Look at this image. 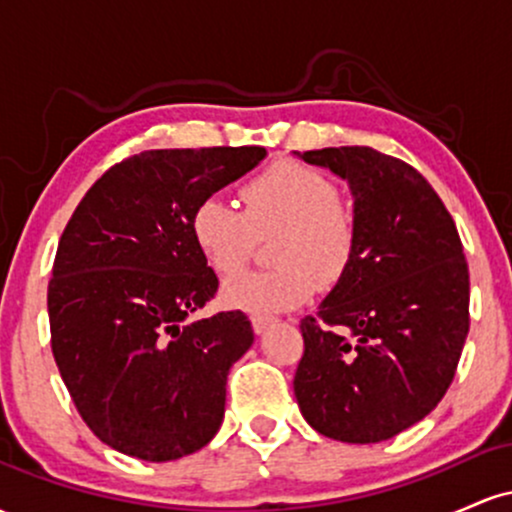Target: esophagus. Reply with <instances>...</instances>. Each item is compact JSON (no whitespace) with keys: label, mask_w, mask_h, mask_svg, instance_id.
Instances as JSON below:
<instances>
[{"label":"esophagus","mask_w":512,"mask_h":512,"mask_svg":"<svg viewBox=\"0 0 512 512\" xmlns=\"http://www.w3.org/2000/svg\"><path fill=\"white\" fill-rule=\"evenodd\" d=\"M250 320H252V330H255L257 334H262L269 325H274V317L272 315H252Z\"/></svg>","instance_id":"esophagus-1"}]
</instances>
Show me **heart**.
<instances>
[{"instance_id": "1", "label": "heart", "mask_w": 512, "mask_h": 512, "mask_svg": "<svg viewBox=\"0 0 512 512\" xmlns=\"http://www.w3.org/2000/svg\"><path fill=\"white\" fill-rule=\"evenodd\" d=\"M240 199L243 211L223 197H207L192 214V238L223 276L243 269L260 238L277 233L269 250L276 267L233 276L223 286L228 305L255 315L281 313L308 301L317 284L334 286L349 272L356 216L325 173L276 161L240 190Z\"/></svg>"}]
</instances>
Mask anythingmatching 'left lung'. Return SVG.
Instances as JSON below:
<instances>
[{"label": "left lung", "mask_w": 512, "mask_h": 512, "mask_svg": "<svg viewBox=\"0 0 512 512\" xmlns=\"http://www.w3.org/2000/svg\"><path fill=\"white\" fill-rule=\"evenodd\" d=\"M349 182L358 240L349 272L301 320L293 392L310 426L380 443L438 407L469 332V269L450 211L409 163L370 146L305 151Z\"/></svg>", "instance_id": "obj_1"}]
</instances>
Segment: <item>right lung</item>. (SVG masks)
Segmentation results:
<instances>
[{"instance_id":"obj_1","label":"right lung","mask_w":512,"mask_h":512,"mask_svg":"<svg viewBox=\"0 0 512 512\" xmlns=\"http://www.w3.org/2000/svg\"><path fill=\"white\" fill-rule=\"evenodd\" d=\"M264 156L142 151L105 170L64 228L48 284L52 356L81 419L117 452L178 460L219 431L228 370L255 334L240 310L187 322L219 291L192 214Z\"/></svg>"}]
</instances>
